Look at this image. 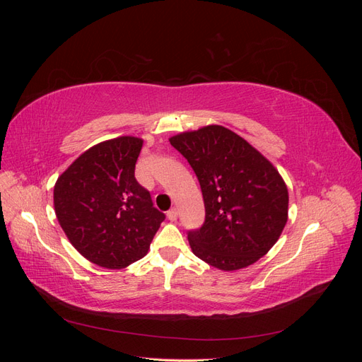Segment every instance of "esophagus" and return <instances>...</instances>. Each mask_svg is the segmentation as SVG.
I'll use <instances>...</instances> for the list:
<instances>
[{"instance_id": "esophagus-1", "label": "esophagus", "mask_w": 362, "mask_h": 362, "mask_svg": "<svg viewBox=\"0 0 362 362\" xmlns=\"http://www.w3.org/2000/svg\"><path fill=\"white\" fill-rule=\"evenodd\" d=\"M168 218H169L170 222L177 221V218H178V210H177V208H172V210L168 211Z\"/></svg>"}]
</instances>
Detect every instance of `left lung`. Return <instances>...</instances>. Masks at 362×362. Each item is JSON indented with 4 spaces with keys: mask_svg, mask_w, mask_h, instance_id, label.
Returning a JSON list of instances; mask_svg holds the SVG:
<instances>
[{
    "mask_svg": "<svg viewBox=\"0 0 362 362\" xmlns=\"http://www.w3.org/2000/svg\"><path fill=\"white\" fill-rule=\"evenodd\" d=\"M199 180L205 222L187 238L193 254L218 270L254 264L278 242L288 218V189L273 164L222 125L169 139Z\"/></svg>",
    "mask_w": 362,
    "mask_h": 362,
    "instance_id": "left-lung-1",
    "label": "left lung"
}]
</instances>
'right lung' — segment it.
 Segmentation results:
<instances>
[{
	"label": "right lung",
	"instance_id": "add662e5",
	"mask_svg": "<svg viewBox=\"0 0 362 362\" xmlns=\"http://www.w3.org/2000/svg\"><path fill=\"white\" fill-rule=\"evenodd\" d=\"M144 139L104 140L76 158L54 185V210L71 245L93 264L125 269L144 258L164 214L134 178Z\"/></svg>",
	"mask_w": 362,
	"mask_h": 362
}]
</instances>
